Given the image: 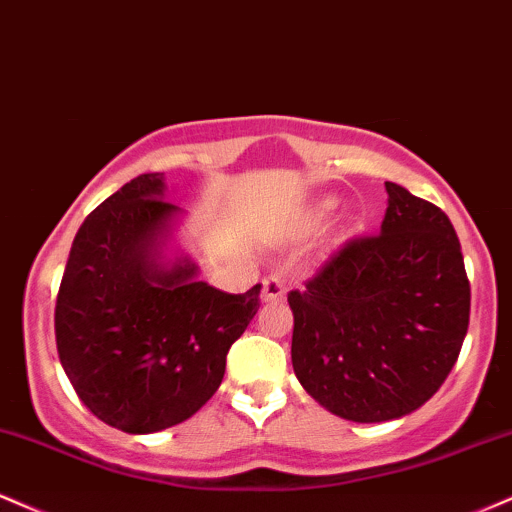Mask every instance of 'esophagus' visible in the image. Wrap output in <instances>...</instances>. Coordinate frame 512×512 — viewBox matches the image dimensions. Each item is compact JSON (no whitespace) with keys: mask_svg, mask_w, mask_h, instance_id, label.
Returning a JSON list of instances; mask_svg holds the SVG:
<instances>
[{"mask_svg":"<svg viewBox=\"0 0 512 512\" xmlns=\"http://www.w3.org/2000/svg\"><path fill=\"white\" fill-rule=\"evenodd\" d=\"M287 297V287H285V280H280L278 275H270V278L263 280V292H261V299L263 302H282V299Z\"/></svg>","mask_w":512,"mask_h":512,"instance_id":"1","label":"esophagus"}]
</instances>
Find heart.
<instances>
[{"mask_svg": "<svg viewBox=\"0 0 512 512\" xmlns=\"http://www.w3.org/2000/svg\"><path fill=\"white\" fill-rule=\"evenodd\" d=\"M335 208H338V198H335V196L318 198V201L314 203V208H311V215H309L311 225H318V222L326 220Z\"/></svg>", "mask_w": 512, "mask_h": 512, "instance_id": "obj_1", "label": "heart"}]
</instances>
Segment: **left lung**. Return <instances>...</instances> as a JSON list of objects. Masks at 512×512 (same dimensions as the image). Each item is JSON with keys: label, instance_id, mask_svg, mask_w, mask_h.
I'll return each mask as SVG.
<instances>
[{"label": "left lung", "instance_id": "1", "mask_svg": "<svg viewBox=\"0 0 512 512\" xmlns=\"http://www.w3.org/2000/svg\"><path fill=\"white\" fill-rule=\"evenodd\" d=\"M386 191L381 232L347 242L287 294L294 374L318 405L359 424L419 410L470 326V282L448 215L400 184Z\"/></svg>", "mask_w": 512, "mask_h": 512}]
</instances>
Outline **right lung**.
<instances>
[{
    "instance_id": "right-lung-1",
    "label": "right lung",
    "mask_w": 512,
    "mask_h": 512,
    "mask_svg": "<svg viewBox=\"0 0 512 512\" xmlns=\"http://www.w3.org/2000/svg\"><path fill=\"white\" fill-rule=\"evenodd\" d=\"M141 174L78 227L54 309L59 362L83 405L126 434L182 424L220 388L261 285L215 290L174 246L184 210Z\"/></svg>"
}]
</instances>
